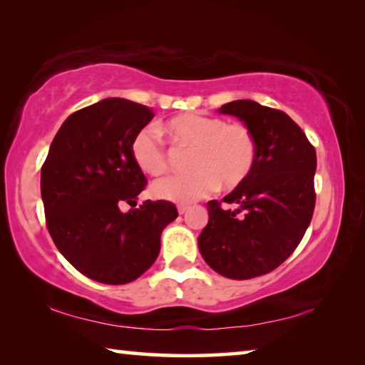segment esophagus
Returning a JSON list of instances; mask_svg holds the SVG:
<instances>
[{
	"mask_svg": "<svg viewBox=\"0 0 365 365\" xmlns=\"http://www.w3.org/2000/svg\"><path fill=\"white\" fill-rule=\"evenodd\" d=\"M177 209H178V214H185V212H187L188 211V209H190V206H187V205H178L177 206Z\"/></svg>",
	"mask_w": 365,
	"mask_h": 365,
	"instance_id": "34e87169",
	"label": "esophagus"
}]
</instances>
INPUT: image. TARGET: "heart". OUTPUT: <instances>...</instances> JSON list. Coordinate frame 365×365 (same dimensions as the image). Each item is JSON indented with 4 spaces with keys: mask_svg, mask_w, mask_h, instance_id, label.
<instances>
[{
    "mask_svg": "<svg viewBox=\"0 0 365 365\" xmlns=\"http://www.w3.org/2000/svg\"><path fill=\"white\" fill-rule=\"evenodd\" d=\"M160 132L175 150H188L185 165L190 170L153 183L151 193L175 202H193L217 187L232 190L250 177L256 164L257 141L245 123H228L224 117L187 113L135 135L130 153L137 168L158 177L169 168V154Z\"/></svg>",
    "mask_w": 365,
    "mask_h": 365,
    "instance_id": "b5f03b06",
    "label": "heart"
}]
</instances>
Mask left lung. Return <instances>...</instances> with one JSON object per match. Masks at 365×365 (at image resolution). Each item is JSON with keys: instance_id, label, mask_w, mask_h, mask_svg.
Here are the masks:
<instances>
[{"instance_id": "obj_1", "label": "left lung", "mask_w": 365, "mask_h": 365, "mask_svg": "<svg viewBox=\"0 0 365 365\" xmlns=\"http://www.w3.org/2000/svg\"><path fill=\"white\" fill-rule=\"evenodd\" d=\"M219 113L238 117L251 128L257 156L243 183L222 201L207 202L209 220L197 246L217 274L255 279L285 262L311 224L316 148L280 109L238 100L224 104Z\"/></svg>"}]
</instances>
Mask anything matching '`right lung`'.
Instances as JSON below:
<instances>
[{
  "mask_svg": "<svg viewBox=\"0 0 365 365\" xmlns=\"http://www.w3.org/2000/svg\"><path fill=\"white\" fill-rule=\"evenodd\" d=\"M154 117L143 104L108 98L67 117L41 165V197L54 245L80 274L106 285L137 280L160 250V233L177 219L169 201L137 206L146 177L130 146Z\"/></svg>",
  "mask_w": 365,
  "mask_h": 365,
  "instance_id": "add662e5",
  "label": "right lung"
}]
</instances>
